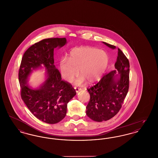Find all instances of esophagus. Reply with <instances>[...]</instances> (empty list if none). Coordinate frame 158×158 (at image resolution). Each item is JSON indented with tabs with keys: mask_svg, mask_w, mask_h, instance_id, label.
I'll list each match as a JSON object with an SVG mask.
<instances>
[{
	"mask_svg": "<svg viewBox=\"0 0 158 158\" xmlns=\"http://www.w3.org/2000/svg\"><path fill=\"white\" fill-rule=\"evenodd\" d=\"M74 89H75L76 92V93H78V92H79L80 90H81V88H77V87H76V86L74 87Z\"/></svg>",
	"mask_w": 158,
	"mask_h": 158,
	"instance_id": "1",
	"label": "esophagus"
}]
</instances>
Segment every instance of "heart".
Listing matches in <instances>:
<instances>
[{
    "instance_id": "obj_1",
    "label": "heart",
    "mask_w": 158,
    "mask_h": 158,
    "mask_svg": "<svg viewBox=\"0 0 158 158\" xmlns=\"http://www.w3.org/2000/svg\"><path fill=\"white\" fill-rule=\"evenodd\" d=\"M109 57L104 51L90 47H80L70 51L68 60H60V69L64 81L71 82L78 73L81 76L76 83L86 79L89 83L98 81L105 72Z\"/></svg>"
}]
</instances>
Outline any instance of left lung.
Masks as SVG:
<instances>
[{
	"mask_svg": "<svg viewBox=\"0 0 158 158\" xmlns=\"http://www.w3.org/2000/svg\"><path fill=\"white\" fill-rule=\"evenodd\" d=\"M103 43L114 49L115 46ZM115 70L105 73L98 82L88 88L90 100L86 113L92 120L107 121L115 116L122 106L129 88L130 63L126 56L118 48V56L115 63ZM118 73L119 77H115Z\"/></svg>",
	"mask_w": 158,
	"mask_h": 158,
	"instance_id": "obj_1",
	"label": "left lung"
}]
</instances>
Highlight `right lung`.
<instances>
[{
  "instance_id": "1",
  "label": "right lung",
  "mask_w": 158,
  "mask_h": 158,
  "mask_svg": "<svg viewBox=\"0 0 158 158\" xmlns=\"http://www.w3.org/2000/svg\"><path fill=\"white\" fill-rule=\"evenodd\" d=\"M66 43V38H50L35 43L23 54L19 70L23 101L35 117L48 124L57 123L65 117L68 103L76 94L72 85L61 79L54 64V48ZM41 64L47 70L48 78L40 89L32 90L26 84L27 77Z\"/></svg>"
}]
</instances>
